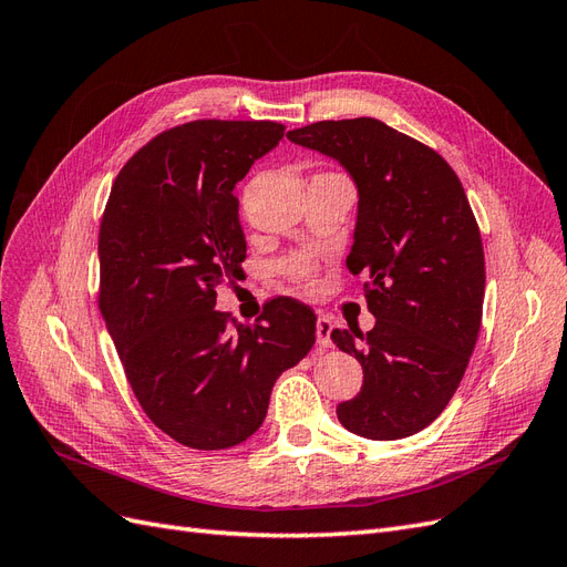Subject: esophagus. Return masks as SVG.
Here are the masks:
<instances>
[{"label": "esophagus", "mask_w": 567, "mask_h": 567, "mask_svg": "<svg viewBox=\"0 0 567 567\" xmlns=\"http://www.w3.org/2000/svg\"><path fill=\"white\" fill-rule=\"evenodd\" d=\"M331 331H333V321L326 317V315H319L317 319V342L319 348H331Z\"/></svg>", "instance_id": "34e87169"}]
</instances>
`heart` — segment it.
<instances>
[{
  "label": "heart",
  "instance_id": "1",
  "mask_svg": "<svg viewBox=\"0 0 567 567\" xmlns=\"http://www.w3.org/2000/svg\"><path fill=\"white\" fill-rule=\"evenodd\" d=\"M286 271L290 277L302 281L305 286H315V265L310 260H305V257H293V260L286 262Z\"/></svg>",
  "mask_w": 567,
  "mask_h": 567
}]
</instances>
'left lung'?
I'll return each mask as SVG.
<instances>
[{
	"instance_id": "8db88e82",
	"label": "left lung",
	"mask_w": 567,
	"mask_h": 567,
	"mask_svg": "<svg viewBox=\"0 0 567 567\" xmlns=\"http://www.w3.org/2000/svg\"><path fill=\"white\" fill-rule=\"evenodd\" d=\"M290 142L336 158L359 192L352 274H367L371 331L336 329L364 383L336 414L350 433L400 440L431 425L473 354L485 252L466 192L437 151L375 117L321 120Z\"/></svg>"
}]
</instances>
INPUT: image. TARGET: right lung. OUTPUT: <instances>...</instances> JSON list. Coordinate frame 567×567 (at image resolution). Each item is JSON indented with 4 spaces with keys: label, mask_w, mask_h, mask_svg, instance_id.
<instances>
[{
    "label": "right lung",
    "mask_w": 567,
    "mask_h": 567,
    "mask_svg": "<svg viewBox=\"0 0 567 567\" xmlns=\"http://www.w3.org/2000/svg\"><path fill=\"white\" fill-rule=\"evenodd\" d=\"M271 120H194L142 146L113 182L99 229V310L144 414L192 450H227L262 425L279 375L312 350L293 298L255 326L215 310L241 274L236 182L281 142Z\"/></svg>",
    "instance_id": "right-lung-1"
}]
</instances>
